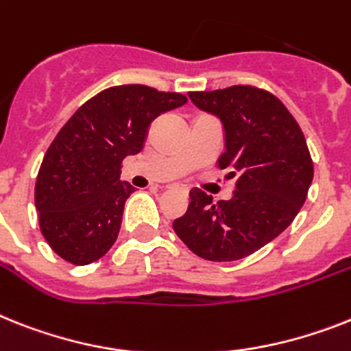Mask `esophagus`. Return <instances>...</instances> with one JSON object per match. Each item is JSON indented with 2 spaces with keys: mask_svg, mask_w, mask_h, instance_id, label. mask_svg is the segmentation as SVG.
Returning <instances> with one entry per match:
<instances>
[{
  "mask_svg": "<svg viewBox=\"0 0 351 351\" xmlns=\"http://www.w3.org/2000/svg\"><path fill=\"white\" fill-rule=\"evenodd\" d=\"M165 188H172V184H167V186H165Z\"/></svg>",
  "mask_w": 351,
  "mask_h": 351,
  "instance_id": "1",
  "label": "esophagus"
}]
</instances>
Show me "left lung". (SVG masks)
Segmentation results:
<instances>
[{
  "mask_svg": "<svg viewBox=\"0 0 351 351\" xmlns=\"http://www.w3.org/2000/svg\"><path fill=\"white\" fill-rule=\"evenodd\" d=\"M202 111L221 118L226 150L219 167L234 178L230 201L190 192L173 231L190 251L211 262H233L285 231L306 199L314 165L303 130L273 93L254 86L192 91Z\"/></svg>",
  "mask_w": 351,
  "mask_h": 351,
  "instance_id": "obj_1",
  "label": "left lung"
}]
</instances>
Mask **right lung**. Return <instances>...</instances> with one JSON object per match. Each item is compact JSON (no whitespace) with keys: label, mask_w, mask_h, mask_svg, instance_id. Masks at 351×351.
I'll return each mask as SVG.
<instances>
[{"label":"right lung","mask_w":351,"mask_h":351,"mask_svg":"<svg viewBox=\"0 0 351 351\" xmlns=\"http://www.w3.org/2000/svg\"><path fill=\"white\" fill-rule=\"evenodd\" d=\"M186 102L181 93L125 84L89 98L66 121L36 181L40 233L60 258L88 265L112 247L134 192L120 181L121 161L143 149L161 112Z\"/></svg>","instance_id":"1"}]
</instances>
